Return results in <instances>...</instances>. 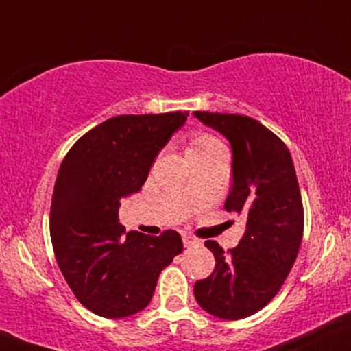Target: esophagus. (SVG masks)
<instances>
[{"label": "esophagus", "mask_w": 351, "mask_h": 351, "mask_svg": "<svg viewBox=\"0 0 351 351\" xmlns=\"http://www.w3.org/2000/svg\"><path fill=\"white\" fill-rule=\"evenodd\" d=\"M183 245H184L186 247H191V246L199 245V241H197L196 238L189 237V234H183Z\"/></svg>", "instance_id": "esophagus-1"}]
</instances>
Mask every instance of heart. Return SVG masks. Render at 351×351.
I'll return each instance as SVG.
<instances>
[{"instance_id":"heart-1","label":"heart","mask_w":351,"mask_h":351,"mask_svg":"<svg viewBox=\"0 0 351 351\" xmlns=\"http://www.w3.org/2000/svg\"><path fill=\"white\" fill-rule=\"evenodd\" d=\"M217 149H223V144L215 136L208 134V132H196L191 137L186 152H188V155H199L212 152V150Z\"/></svg>"}]
</instances>
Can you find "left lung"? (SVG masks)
<instances>
[{
  "instance_id": "left-lung-1",
  "label": "left lung",
  "mask_w": 351,
  "mask_h": 351,
  "mask_svg": "<svg viewBox=\"0 0 351 351\" xmlns=\"http://www.w3.org/2000/svg\"><path fill=\"white\" fill-rule=\"evenodd\" d=\"M232 145L233 183L225 210L246 219L239 245L214 252L215 269L194 285L199 306L212 316L237 321L263 309L285 282L298 256L304 214L290 150L272 131L243 114L194 112Z\"/></svg>"
}]
</instances>
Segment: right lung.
Here are the masks:
<instances>
[{"mask_svg":"<svg viewBox=\"0 0 351 351\" xmlns=\"http://www.w3.org/2000/svg\"><path fill=\"white\" fill-rule=\"evenodd\" d=\"M188 112L119 114L86 132L58 170L50 210L56 263L76 298L97 316L143 311L158 275L183 251L178 232H128L121 199L143 188L150 167Z\"/></svg>","mask_w":351,"mask_h":351,"instance_id":"add662e5","label":"right lung"}]
</instances>
